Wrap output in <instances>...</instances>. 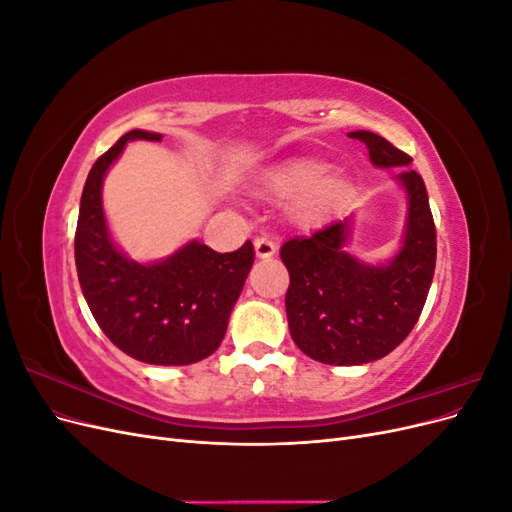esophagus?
<instances>
[{
	"instance_id": "esophagus-1",
	"label": "esophagus",
	"mask_w": 512,
	"mask_h": 512,
	"mask_svg": "<svg viewBox=\"0 0 512 512\" xmlns=\"http://www.w3.org/2000/svg\"><path fill=\"white\" fill-rule=\"evenodd\" d=\"M254 247H256V256L258 258H271L275 254V241L269 235H258L254 239Z\"/></svg>"
}]
</instances>
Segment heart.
I'll use <instances>...</instances> for the list:
<instances>
[{"label":"heart","mask_w":512,"mask_h":512,"mask_svg":"<svg viewBox=\"0 0 512 512\" xmlns=\"http://www.w3.org/2000/svg\"><path fill=\"white\" fill-rule=\"evenodd\" d=\"M331 166L316 158H297L277 166L269 185L275 194L294 200V213L303 222H320L331 215L342 203L348 192V181L344 177H323L329 175Z\"/></svg>","instance_id":"heart-1"}]
</instances>
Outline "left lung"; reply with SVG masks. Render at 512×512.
Returning a JSON list of instances; mask_svg holds the SVG:
<instances>
[{"label":"left lung","instance_id":"left-lung-1","mask_svg":"<svg viewBox=\"0 0 512 512\" xmlns=\"http://www.w3.org/2000/svg\"><path fill=\"white\" fill-rule=\"evenodd\" d=\"M376 166H410L412 158L386 138L359 130ZM408 194L406 237L389 265L374 267L350 256V220H337L282 245L290 273L288 329L309 359L327 365H363L393 352L414 329L436 271V224L423 177L397 175Z\"/></svg>","mask_w":512,"mask_h":512}]
</instances>
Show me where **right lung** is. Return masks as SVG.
Listing matches in <instances>:
<instances>
[{
  "mask_svg": "<svg viewBox=\"0 0 512 512\" xmlns=\"http://www.w3.org/2000/svg\"><path fill=\"white\" fill-rule=\"evenodd\" d=\"M134 138L162 134L132 130L91 166L74 235V260L83 297L104 335L128 356L149 365H190L218 350L232 305L254 265V245L213 252L192 241L156 265L123 256L108 235L102 179Z\"/></svg>",
  "mask_w": 512,
  "mask_h": 512,
  "instance_id": "obj_1",
  "label": "right lung"
}]
</instances>
